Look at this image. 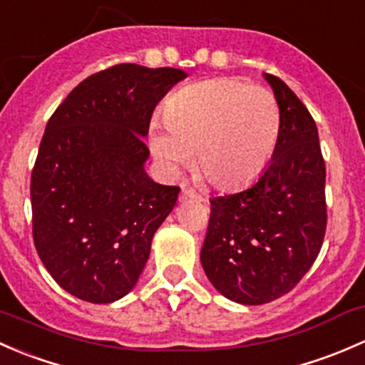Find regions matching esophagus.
Masks as SVG:
<instances>
[{"label": "esophagus", "instance_id": "esophagus-1", "mask_svg": "<svg viewBox=\"0 0 365 365\" xmlns=\"http://www.w3.org/2000/svg\"><path fill=\"white\" fill-rule=\"evenodd\" d=\"M181 198H195V200H198V202H202L204 200V198H202V195H198L197 191L193 190V187H182V195H181Z\"/></svg>", "mask_w": 365, "mask_h": 365}]
</instances>
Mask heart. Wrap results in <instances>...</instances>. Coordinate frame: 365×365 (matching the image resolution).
I'll return each mask as SVG.
<instances>
[{"label": "heart", "instance_id": "b5f03b06", "mask_svg": "<svg viewBox=\"0 0 365 365\" xmlns=\"http://www.w3.org/2000/svg\"><path fill=\"white\" fill-rule=\"evenodd\" d=\"M163 128L151 131L156 160L178 174L195 153L197 172L217 190L258 178L276 151L279 107L269 89L232 77L179 89L163 105Z\"/></svg>", "mask_w": 365, "mask_h": 365}]
</instances>
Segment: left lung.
Instances as JSON below:
<instances>
[{"instance_id": "1", "label": "left lung", "mask_w": 365, "mask_h": 365, "mask_svg": "<svg viewBox=\"0 0 365 365\" xmlns=\"http://www.w3.org/2000/svg\"><path fill=\"white\" fill-rule=\"evenodd\" d=\"M279 107V138L253 186L210 200L200 262L212 287L247 306L294 290L322 250L327 228L325 161L309 110L265 73Z\"/></svg>"}]
</instances>
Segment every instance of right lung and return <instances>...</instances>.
<instances>
[{"label": "right lung", "instance_id": "right-lung-1", "mask_svg": "<svg viewBox=\"0 0 365 365\" xmlns=\"http://www.w3.org/2000/svg\"><path fill=\"white\" fill-rule=\"evenodd\" d=\"M178 68L110 66L84 78L45 126L31 172L33 240L56 283L108 304L137 283L179 186L153 181L144 137Z\"/></svg>", "mask_w": 365, "mask_h": 365}]
</instances>
